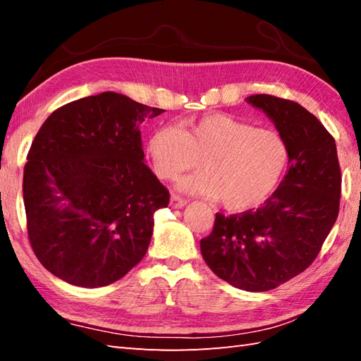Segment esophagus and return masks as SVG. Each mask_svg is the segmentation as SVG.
Listing matches in <instances>:
<instances>
[{
	"instance_id": "obj_1",
	"label": "esophagus",
	"mask_w": 361,
	"mask_h": 361,
	"mask_svg": "<svg viewBox=\"0 0 361 361\" xmlns=\"http://www.w3.org/2000/svg\"><path fill=\"white\" fill-rule=\"evenodd\" d=\"M186 203H188V202H186L183 197L176 195V194H172V197H171V206H172V208H175V209L183 208V206H185Z\"/></svg>"
}]
</instances>
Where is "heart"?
<instances>
[{
  "instance_id": "heart-1",
  "label": "heart",
  "mask_w": 361,
  "mask_h": 361,
  "mask_svg": "<svg viewBox=\"0 0 361 361\" xmlns=\"http://www.w3.org/2000/svg\"><path fill=\"white\" fill-rule=\"evenodd\" d=\"M147 155L158 176L172 180L198 166L181 189L219 200L229 211L265 202L287 172L288 144L279 132L257 128L228 113L163 124L150 133Z\"/></svg>"
}]
</instances>
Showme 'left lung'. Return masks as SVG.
Returning a JSON list of instances; mask_svg holds the SVG:
<instances>
[{
  "label": "left lung",
  "mask_w": 361,
  "mask_h": 361,
  "mask_svg": "<svg viewBox=\"0 0 361 361\" xmlns=\"http://www.w3.org/2000/svg\"><path fill=\"white\" fill-rule=\"evenodd\" d=\"M290 149L288 172L257 209L216 214L200 240L204 262L220 279L248 291H267L295 278L317 259L338 217L341 169L334 136L298 102L255 94Z\"/></svg>",
  "instance_id": "left-lung-1"
}]
</instances>
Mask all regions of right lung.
<instances>
[{"label":"right lung","mask_w":361,"mask_h":361,"mask_svg":"<svg viewBox=\"0 0 361 361\" xmlns=\"http://www.w3.org/2000/svg\"><path fill=\"white\" fill-rule=\"evenodd\" d=\"M164 110L105 91L60 106L27 152V237L46 270L87 288L109 286L147 252L169 190L144 164L140 126Z\"/></svg>","instance_id":"1"}]
</instances>
